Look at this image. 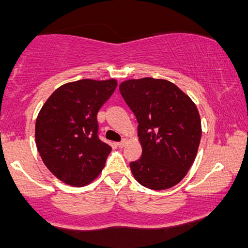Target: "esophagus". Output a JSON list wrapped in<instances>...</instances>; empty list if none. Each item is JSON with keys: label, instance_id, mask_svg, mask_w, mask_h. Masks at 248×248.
<instances>
[{"label": "esophagus", "instance_id": "1", "mask_svg": "<svg viewBox=\"0 0 248 248\" xmlns=\"http://www.w3.org/2000/svg\"><path fill=\"white\" fill-rule=\"evenodd\" d=\"M126 143H127V140L126 139H124V140L118 142V146H119V148H124V146H126Z\"/></svg>", "mask_w": 248, "mask_h": 248}]
</instances>
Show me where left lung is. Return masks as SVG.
Here are the masks:
<instances>
[{
    "mask_svg": "<svg viewBox=\"0 0 248 248\" xmlns=\"http://www.w3.org/2000/svg\"><path fill=\"white\" fill-rule=\"evenodd\" d=\"M119 90L139 122L142 156L129 164L134 178L152 190L175 186L191 168L201 142L195 102L164 79H129Z\"/></svg>",
    "mask_w": 248,
    "mask_h": 248,
    "instance_id": "obj_1",
    "label": "left lung"
}]
</instances>
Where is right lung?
Masks as SVG:
<instances>
[{"label": "right lung", "instance_id": "1", "mask_svg": "<svg viewBox=\"0 0 248 248\" xmlns=\"http://www.w3.org/2000/svg\"><path fill=\"white\" fill-rule=\"evenodd\" d=\"M115 79H81L58 87L39 110L36 146L57 178L72 186L100 175L112 148L98 136L96 114L115 91Z\"/></svg>", "mask_w": 248, "mask_h": 248}]
</instances>
